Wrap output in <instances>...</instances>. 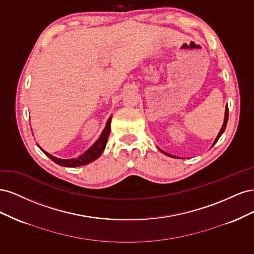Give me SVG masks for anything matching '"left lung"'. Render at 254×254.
I'll return each instance as SVG.
<instances>
[{
	"label": "left lung",
	"instance_id": "obj_1",
	"mask_svg": "<svg viewBox=\"0 0 254 254\" xmlns=\"http://www.w3.org/2000/svg\"><path fill=\"white\" fill-rule=\"evenodd\" d=\"M228 119H229V110H228V105L226 106V111H225V120H224V124H222V127H221V129H220V131H219V133H218V135L216 136V139H215V141H214V143H213V145L212 146H214L215 145V143H216L217 141H218V139L219 137L221 136V134L224 133V131H225V129H226V127H227V123H228ZM159 150L161 151V152H163L164 155H166V156H170V157H172V158H177V157H175V156H172V155H170V153H167V152H165V151H163L162 149H160L159 148Z\"/></svg>",
	"mask_w": 254,
	"mask_h": 254
}]
</instances>
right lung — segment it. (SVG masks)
I'll use <instances>...</instances> for the list:
<instances>
[{"instance_id": "right-lung-1", "label": "right lung", "mask_w": 254, "mask_h": 254, "mask_svg": "<svg viewBox=\"0 0 254 254\" xmlns=\"http://www.w3.org/2000/svg\"><path fill=\"white\" fill-rule=\"evenodd\" d=\"M111 119L112 117H110L106 123V126L103 130L102 134L99 135V137L97 139V141L91 146V147L84 151L82 155H80L78 158H73V159H59L57 157H54L52 155H50L49 152H47L45 150L41 149L45 155H47L52 161H54L56 164L60 165V166H64V167H77V166H82V165H87L91 162H93L96 159H98L101 157V155L103 153L107 141H108V136L110 133L111 130ZM38 145V144H37ZM39 146V145H38ZM40 147V146H39ZM41 148V147H40Z\"/></svg>"}]
</instances>
